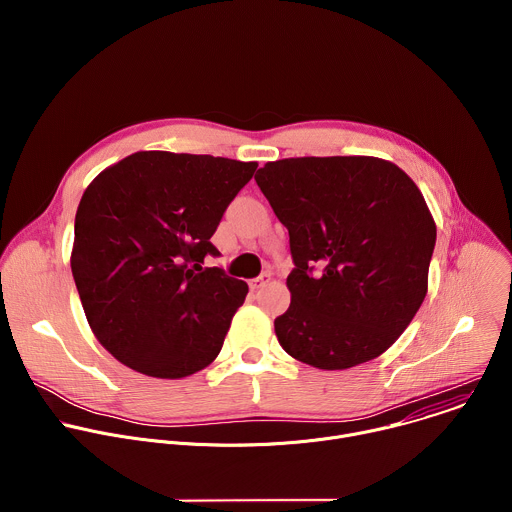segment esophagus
Returning <instances> with one entry per match:
<instances>
[{"label":"esophagus","instance_id":"obj_1","mask_svg":"<svg viewBox=\"0 0 512 512\" xmlns=\"http://www.w3.org/2000/svg\"><path fill=\"white\" fill-rule=\"evenodd\" d=\"M271 281V273L269 271H263L259 277H255L253 281H251V287L253 289H261L263 285H267Z\"/></svg>","mask_w":512,"mask_h":512}]
</instances>
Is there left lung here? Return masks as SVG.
Instances as JSON below:
<instances>
[{"instance_id": "1", "label": "left lung", "mask_w": 512, "mask_h": 512, "mask_svg": "<svg viewBox=\"0 0 512 512\" xmlns=\"http://www.w3.org/2000/svg\"><path fill=\"white\" fill-rule=\"evenodd\" d=\"M255 182L294 259L281 348L326 371L383 354L427 294L435 223L415 182L367 156L277 160Z\"/></svg>"}]
</instances>
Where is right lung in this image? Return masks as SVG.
I'll return each instance as SVG.
<instances>
[{
  "instance_id": "add662e5",
  "label": "right lung",
  "mask_w": 512,
  "mask_h": 512,
  "mask_svg": "<svg viewBox=\"0 0 512 512\" xmlns=\"http://www.w3.org/2000/svg\"><path fill=\"white\" fill-rule=\"evenodd\" d=\"M255 162L137 152L85 190L72 245L75 277L97 340L129 369L182 379L218 356L247 283L210 243L253 178Z\"/></svg>"
}]
</instances>
